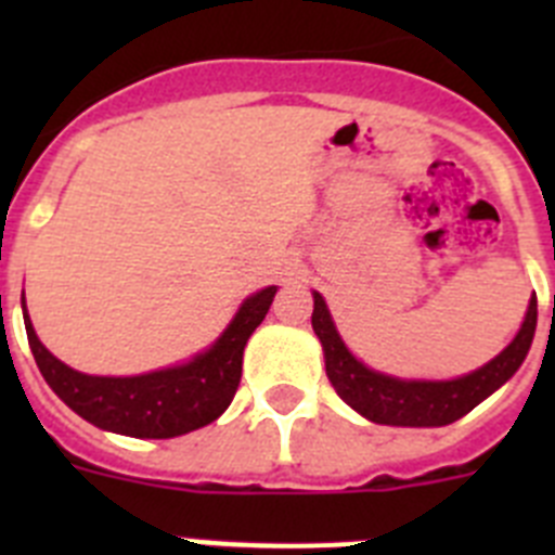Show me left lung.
<instances>
[{
	"label": "left lung",
	"mask_w": 555,
	"mask_h": 555,
	"mask_svg": "<svg viewBox=\"0 0 555 555\" xmlns=\"http://www.w3.org/2000/svg\"><path fill=\"white\" fill-rule=\"evenodd\" d=\"M311 325L325 350L327 380L347 405L380 425L439 428V425H450L469 414L480 400H487L519 370L531 350L533 331H537V300H531L526 322L506 350L492 358L487 366L455 377V380H397V377L366 370L345 347L341 336L333 327L325 300L317 292H313Z\"/></svg>",
	"instance_id": "obj_1"
}]
</instances>
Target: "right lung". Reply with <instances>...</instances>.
<instances>
[{
    "instance_id": "obj_1",
    "label": "right lung",
    "mask_w": 555,
    "mask_h": 555,
    "mask_svg": "<svg viewBox=\"0 0 555 555\" xmlns=\"http://www.w3.org/2000/svg\"><path fill=\"white\" fill-rule=\"evenodd\" d=\"M274 292L278 288L269 286L253 294L208 352L175 370L135 377H94L75 372L38 341L27 311L24 327L43 380L82 420L135 439H171L224 414L242 380L244 345L267 317Z\"/></svg>"
}]
</instances>
